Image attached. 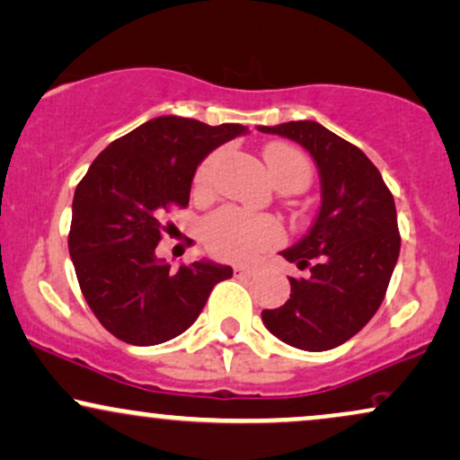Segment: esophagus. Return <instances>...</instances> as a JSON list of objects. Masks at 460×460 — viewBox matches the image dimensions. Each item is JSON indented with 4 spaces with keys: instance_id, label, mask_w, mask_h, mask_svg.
Returning <instances> with one entry per match:
<instances>
[{
    "instance_id": "esophagus-1",
    "label": "esophagus",
    "mask_w": 460,
    "mask_h": 460,
    "mask_svg": "<svg viewBox=\"0 0 460 460\" xmlns=\"http://www.w3.org/2000/svg\"><path fill=\"white\" fill-rule=\"evenodd\" d=\"M234 272L235 276H254L259 272V268L257 265H235Z\"/></svg>"
}]
</instances>
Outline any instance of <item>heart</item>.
Returning a JSON list of instances; mask_svg holds the SVG:
<instances>
[{
    "instance_id": "obj_1",
    "label": "heart",
    "mask_w": 460,
    "mask_h": 460,
    "mask_svg": "<svg viewBox=\"0 0 460 460\" xmlns=\"http://www.w3.org/2000/svg\"><path fill=\"white\" fill-rule=\"evenodd\" d=\"M263 160L268 173L276 186L293 181L304 186L311 173L308 160L300 149L285 146V143H272L263 149ZM216 156H209L199 164L195 173V188L206 190L209 186ZM203 240L208 251L220 259L229 261H252L265 248H272L283 240V226L272 216L251 214L244 209L225 206L216 209L203 223Z\"/></svg>"
}]
</instances>
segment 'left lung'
Wrapping results in <instances>:
<instances>
[{"label": "left lung", "instance_id": "1", "mask_svg": "<svg viewBox=\"0 0 460 460\" xmlns=\"http://www.w3.org/2000/svg\"><path fill=\"white\" fill-rule=\"evenodd\" d=\"M311 154L321 206L308 234L280 254L306 279H289L291 296L261 319L276 339L304 351H328L356 336L384 302L401 251L394 197L362 149L319 121L259 126Z\"/></svg>", "mask_w": 460, "mask_h": 460}]
</instances>
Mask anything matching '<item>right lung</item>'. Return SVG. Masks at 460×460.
Returning a JSON list of instances; mask_svg holds the SVG:
<instances>
[{
    "label": "right lung",
    "instance_id": "obj_1",
    "mask_svg": "<svg viewBox=\"0 0 460 460\" xmlns=\"http://www.w3.org/2000/svg\"><path fill=\"white\" fill-rule=\"evenodd\" d=\"M246 132L163 115L102 149L79 181L70 259L83 297L115 339L137 347L175 339L195 323L214 285L234 276L209 259L173 270L156 246L164 212L188 206L201 160Z\"/></svg>",
    "mask_w": 460,
    "mask_h": 460
}]
</instances>
